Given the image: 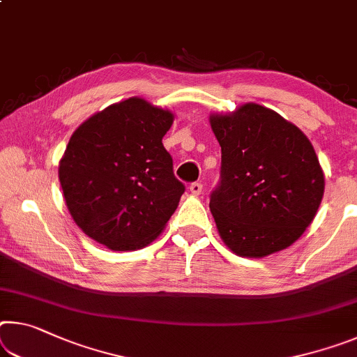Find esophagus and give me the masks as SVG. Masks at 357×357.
<instances>
[{
    "label": "esophagus",
    "instance_id": "obj_1",
    "mask_svg": "<svg viewBox=\"0 0 357 357\" xmlns=\"http://www.w3.org/2000/svg\"><path fill=\"white\" fill-rule=\"evenodd\" d=\"M189 189H190V192L194 195H200L202 190H203V184L202 183H192Z\"/></svg>",
    "mask_w": 357,
    "mask_h": 357
}]
</instances>
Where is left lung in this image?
Instances as JSON below:
<instances>
[{"instance_id": "8db88e82", "label": "left lung", "mask_w": 357, "mask_h": 357, "mask_svg": "<svg viewBox=\"0 0 357 357\" xmlns=\"http://www.w3.org/2000/svg\"><path fill=\"white\" fill-rule=\"evenodd\" d=\"M220 146V183L209 209L236 256L265 257L291 246L314 219L324 173L302 130L278 112L246 103L209 116Z\"/></svg>"}]
</instances>
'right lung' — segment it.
I'll use <instances>...</instances> for the list:
<instances>
[{"label": "right lung", "mask_w": 357, "mask_h": 357, "mask_svg": "<svg viewBox=\"0 0 357 357\" xmlns=\"http://www.w3.org/2000/svg\"><path fill=\"white\" fill-rule=\"evenodd\" d=\"M173 112L138 97L105 107L71 135L59 179L73 220L112 251L148 246L176 211L184 184L162 138Z\"/></svg>", "instance_id": "obj_1"}]
</instances>
